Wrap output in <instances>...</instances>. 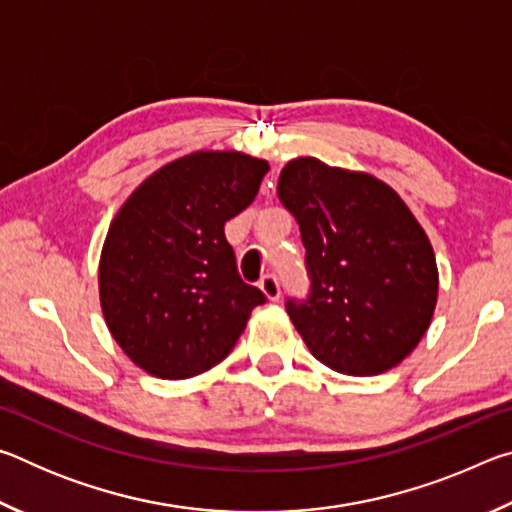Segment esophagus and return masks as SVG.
Listing matches in <instances>:
<instances>
[{
	"instance_id": "1",
	"label": "esophagus",
	"mask_w": 512,
	"mask_h": 512,
	"mask_svg": "<svg viewBox=\"0 0 512 512\" xmlns=\"http://www.w3.org/2000/svg\"><path fill=\"white\" fill-rule=\"evenodd\" d=\"M259 289H262L264 296L271 302L280 300V282H277L275 275H264L262 280H259Z\"/></svg>"
}]
</instances>
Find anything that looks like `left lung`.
Returning a JSON list of instances; mask_svg holds the SVG:
<instances>
[{
	"instance_id": "8db88e82",
	"label": "left lung",
	"mask_w": 512,
	"mask_h": 512,
	"mask_svg": "<svg viewBox=\"0 0 512 512\" xmlns=\"http://www.w3.org/2000/svg\"><path fill=\"white\" fill-rule=\"evenodd\" d=\"M277 196L307 250L311 293L287 314L309 352L352 377L402 363L438 302L436 255L409 205L370 173L309 155L284 164Z\"/></svg>"
}]
</instances>
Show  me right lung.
Listing matches in <instances>:
<instances>
[{"label": "right lung", "mask_w": 512, "mask_h": 512, "mask_svg": "<svg viewBox=\"0 0 512 512\" xmlns=\"http://www.w3.org/2000/svg\"><path fill=\"white\" fill-rule=\"evenodd\" d=\"M268 162L196 151L164 164L126 198L99 259L112 339L144 372L189 379L235 348L264 293L239 277L223 225L255 201Z\"/></svg>", "instance_id": "add662e5"}]
</instances>
